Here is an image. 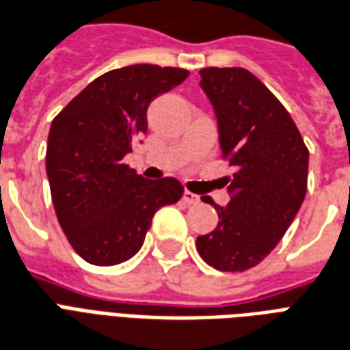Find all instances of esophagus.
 <instances>
[{
    "instance_id": "obj_1",
    "label": "esophagus",
    "mask_w": 350,
    "mask_h": 350,
    "mask_svg": "<svg viewBox=\"0 0 350 350\" xmlns=\"http://www.w3.org/2000/svg\"><path fill=\"white\" fill-rule=\"evenodd\" d=\"M183 199H185V203H188V204H199V201H201V199H199V196H196V193H191V191H188V190L185 191Z\"/></svg>"
}]
</instances>
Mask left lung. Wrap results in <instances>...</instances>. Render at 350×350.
Returning a JSON list of instances; mask_svg holds the SVG:
<instances>
[{"mask_svg": "<svg viewBox=\"0 0 350 350\" xmlns=\"http://www.w3.org/2000/svg\"><path fill=\"white\" fill-rule=\"evenodd\" d=\"M201 88L214 105L221 159L234 165L230 201L217 227L197 236L201 258L219 271H245L282 240L306 196L308 147L284 105L245 68H203Z\"/></svg>", "mask_w": 350, "mask_h": 350, "instance_id": "obj_1", "label": "left lung"}]
</instances>
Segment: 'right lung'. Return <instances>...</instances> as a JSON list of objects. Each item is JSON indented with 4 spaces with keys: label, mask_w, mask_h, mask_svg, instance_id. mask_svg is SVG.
<instances>
[{
    "label": "right lung",
    "mask_w": 350,
    "mask_h": 350,
    "mask_svg": "<svg viewBox=\"0 0 350 350\" xmlns=\"http://www.w3.org/2000/svg\"><path fill=\"white\" fill-rule=\"evenodd\" d=\"M190 75L183 68L125 66L103 73L55 116L46 172L55 212L75 253L88 264L133 258L154 212L177 203V178L147 180L123 164L147 131V107Z\"/></svg>",
    "instance_id": "obj_1"
}]
</instances>
